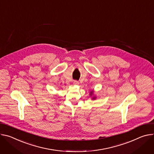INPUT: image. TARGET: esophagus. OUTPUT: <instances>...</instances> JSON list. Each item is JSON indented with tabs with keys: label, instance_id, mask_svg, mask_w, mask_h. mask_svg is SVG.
<instances>
[{
	"label": "esophagus",
	"instance_id": "34e87169",
	"mask_svg": "<svg viewBox=\"0 0 154 154\" xmlns=\"http://www.w3.org/2000/svg\"><path fill=\"white\" fill-rule=\"evenodd\" d=\"M73 84H74L75 85H78V84H79V82H78V81H75L74 82H73Z\"/></svg>",
	"mask_w": 154,
	"mask_h": 154
}]
</instances>
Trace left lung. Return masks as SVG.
Here are the masks:
<instances>
[{"label":"left lung","instance_id":"8db88e82","mask_svg":"<svg viewBox=\"0 0 154 154\" xmlns=\"http://www.w3.org/2000/svg\"><path fill=\"white\" fill-rule=\"evenodd\" d=\"M92 94V92H91V94Z\"/></svg>","mask_w":154,"mask_h":154}]
</instances>
